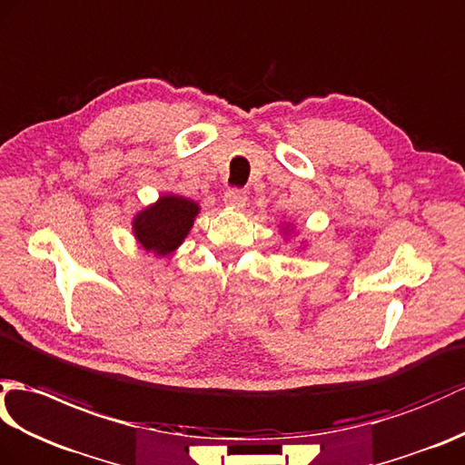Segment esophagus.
<instances>
[{"label":"esophagus","mask_w":465,"mask_h":465,"mask_svg":"<svg viewBox=\"0 0 465 465\" xmlns=\"http://www.w3.org/2000/svg\"><path fill=\"white\" fill-rule=\"evenodd\" d=\"M223 202H225V206H232V208H243L245 206V202H247V196H245V192H242V190H237V188H232V190H228L223 193Z\"/></svg>","instance_id":"34e87169"}]
</instances>
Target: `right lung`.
I'll use <instances>...</instances> for the list:
<instances>
[{"label": "right lung", "instance_id": "right-lung-1", "mask_svg": "<svg viewBox=\"0 0 465 465\" xmlns=\"http://www.w3.org/2000/svg\"><path fill=\"white\" fill-rule=\"evenodd\" d=\"M200 206L188 198L166 193L153 206L138 212L133 220V232L140 247L156 255H170L190 233Z\"/></svg>", "mask_w": 465, "mask_h": 465}]
</instances>
